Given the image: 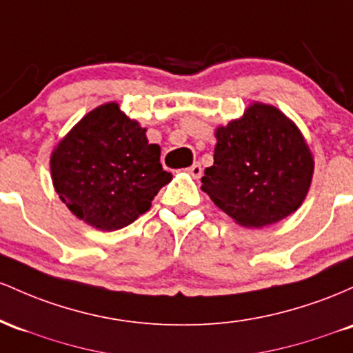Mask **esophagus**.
Returning a JSON list of instances; mask_svg holds the SVG:
<instances>
[{
  "instance_id": "1",
  "label": "esophagus",
  "mask_w": 353,
  "mask_h": 353,
  "mask_svg": "<svg viewBox=\"0 0 353 353\" xmlns=\"http://www.w3.org/2000/svg\"><path fill=\"white\" fill-rule=\"evenodd\" d=\"M187 172L193 178H200L201 176V165L200 163H193L192 166H190V168H187Z\"/></svg>"
}]
</instances>
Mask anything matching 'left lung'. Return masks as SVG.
<instances>
[{
	"mask_svg": "<svg viewBox=\"0 0 353 353\" xmlns=\"http://www.w3.org/2000/svg\"><path fill=\"white\" fill-rule=\"evenodd\" d=\"M215 137L201 190L236 223L262 228L302 205L314 158L299 128L275 106L255 103Z\"/></svg>",
	"mask_w": 353,
	"mask_h": 353,
	"instance_id": "left-lung-1",
	"label": "left lung"
}]
</instances>
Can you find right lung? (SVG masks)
<instances>
[{"label": "right lung", "instance_id": "right-lung-1", "mask_svg": "<svg viewBox=\"0 0 353 353\" xmlns=\"http://www.w3.org/2000/svg\"><path fill=\"white\" fill-rule=\"evenodd\" d=\"M117 103L90 112L51 155L57 193L73 215L100 230H120L148 212L172 180L160 163V146Z\"/></svg>", "mask_w": 353, "mask_h": 353}]
</instances>
